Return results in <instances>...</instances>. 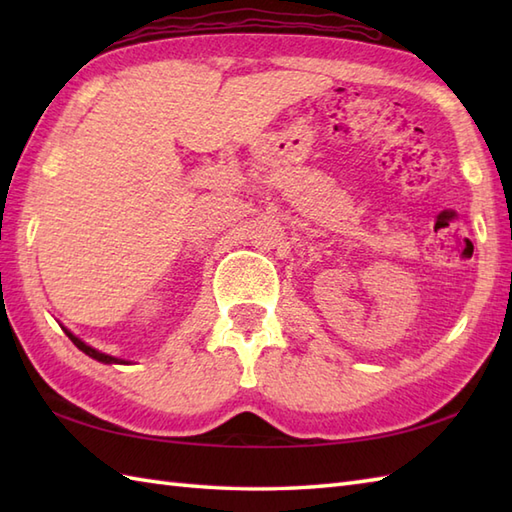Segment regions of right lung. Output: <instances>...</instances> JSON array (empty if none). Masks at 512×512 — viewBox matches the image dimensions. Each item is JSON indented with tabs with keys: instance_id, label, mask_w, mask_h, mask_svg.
Returning a JSON list of instances; mask_svg holds the SVG:
<instances>
[{
	"instance_id": "right-lung-1",
	"label": "right lung",
	"mask_w": 512,
	"mask_h": 512,
	"mask_svg": "<svg viewBox=\"0 0 512 512\" xmlns=\"http://www.w3.org/2000/svg\"><path fill=\"white\" fill-rule=\"evenodd\" d=\"M63 332L68 334V339H70L76 347H79L81 352H85L88 356H92L94 361H101V363H105V365H112V363L127 365V361H123V358H116V356H110V354H103V352H99V350H94V347H90L88 343H83V341L79 339V336H74L70 330H65V328H63Z\"/></svg>"
}]
</instances>
